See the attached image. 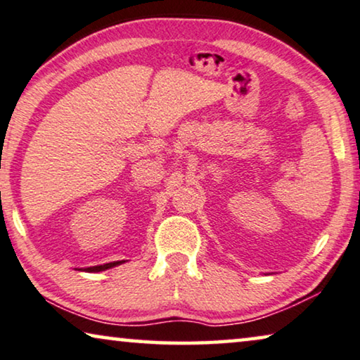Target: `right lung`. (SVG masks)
<instances>
[{
	"label": "right lung",
	"instance_id": "right-lung-1",
	"mask_svg": "<svg viewBox=\"0 0 360 360\" xmlns=\"http://www.w3.org/2000/svg\"><path fill=\"white\" fill-rule=\"evenodd\" d=\"M121 264H124V260H121V262H111V264H105V265L89 266V268H85L84 271H89V273H95V271H105V270H108V268L117 266V265H121Z\"/></svg>",
	"mask_w": 360,
	"mask_h": 360
}]
</instances>
